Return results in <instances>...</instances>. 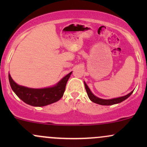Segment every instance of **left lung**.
Here are the masks:
<instances>
[{"instance_id": "left-lung-1", "label": "left lung", "mask_w": 147, "mask_h": 147, "mask_svg": "<svg viewBox=\"0 0 147 147\" xmlns=\"http://www.w3.org/2000/svg\"><path fill=\"white\" fill-rule=\"evenodd\" d=\"M84 85H85V88L86 90V92L88 94V96L89 99L92 101V102L96 103V104H98L99 105H104V106H110V105H113V104H119V103L123 102L125 99H126L128 97H129L131 96V94L133 93V90L131 91V92H129L127 95L122 96V97H117V98H113L110 99H101L97 97V96H95L91 92L88 86H87V84H86V82H84Z\"/></svg>"}]
</instances>
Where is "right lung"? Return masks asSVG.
Wrapping results in <instances>:
<instances>
[{
    "label": "right lung",
    "mask_w": 147,
    "mask_h": 147,
    "mask_svg": "<svg viewBox=\"0 0 147 147\" xmlns=\"http://www.w3.org/2000/svg\"><path fill=\"white\" fill-rule=\"evenodd\" d=\"M72 72L65 75L56 85L44 88H31L18 85L9 74L11 89L23 102L32 106H45L59 101L63 97L67 82Z\"/></svg>",
    "instance_id": "right-lung-1"
}]
</instances>
